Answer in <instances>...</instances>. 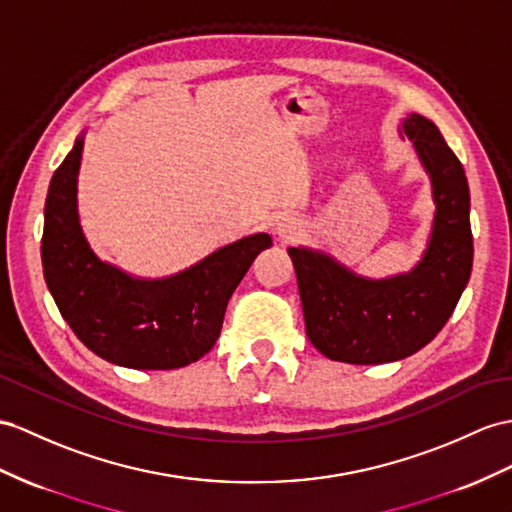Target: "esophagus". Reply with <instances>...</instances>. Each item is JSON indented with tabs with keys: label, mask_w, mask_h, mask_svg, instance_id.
<instances>
[{
	"label": "esophagus",
	"mask_w": 512,
	"mask_h": 512,
	"mask_svg": "<svg viewBox=\"0 0 512 512\" xmlns=\"http://www.w3.org/2000/svg\"><path fill=\"white\" fill-rule=\"evenodd\" d=\"M276 232H278L280 239H284V241H291L293 236L299 232V221H297L295 217H284V219H280V221H278Z\"/></svg>",
	"instance_id": "obj_1"
}]
</instances>
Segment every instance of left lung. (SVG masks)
I'll list each match as a JSON object with an SVG mask.
<instances>
[{
    "label": "left lung",
    "mask_w": 512,
    "mask_h": 512,
    "mask_svg": "<svg viewBox=\"0 0 512 512\" xmlns=\"http://www.w3.org/2000/svg\"><path fill=\"white\" fill-rule=\"evenodd\" d=\"M402 128L430 173L436 204L421 263L402 276L369 280L326 254L289 247L308 339L339 363L380 365L419 352L452 317L471 276L465 169L430 119L410 115Z\"/></svg>",
    "instance_id": "8db88e82"
}]
</instances>
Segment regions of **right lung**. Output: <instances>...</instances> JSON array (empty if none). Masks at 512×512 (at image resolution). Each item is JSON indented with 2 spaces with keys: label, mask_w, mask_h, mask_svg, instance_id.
Listing matches in <instances>:
<instances>
[{
  "label": "right lung",
  "mask_w": 512,
  "mask_h": 512,
  "mask_svg": "<svg viewBox=\"0 0 512 512\" xmlns=\"http://www.w3.org/2000/svg\"><path fill=\"white\" fill-rule=\"evenodd\" d=\"M82 147L80 136L45 199L43 273L62 319L93 354L119 367L195 363L213 350L234 289L271 236H245L171 278H132L102 263L82 234L76 197Z\"/></svg>",
  "instance_id": "add662e5"
}]
</instances>
